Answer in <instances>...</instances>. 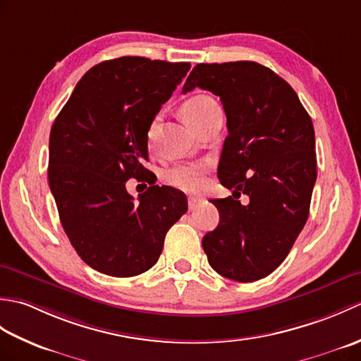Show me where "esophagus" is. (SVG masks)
<instances>
[{
	"label": "esophagus",
	"mask_w": 361,
	"mask_h": 361,
	"mask_svg": "<svg viewBox=\"0 0 361 361\" xmlns=\"http://www.w3.org/2000/svg\"><path fill=\"white\" fill-rule=\"evenodd\" d=\"M203 202V198L202 197H189L188 198V206H189V209L192 211V209H197L198 208V204H200Z\"/></svg>",
	"instance_id": "obj_1"
}]
</instances>
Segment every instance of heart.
<instances>
[{
    "label": "heart",
    "mask_w": 361,
    "mask_h": 361,
    "mask_svg": "<svg viewBox=\"0 0 361 361\" xmlns=\"http://www.w3.org/2000/svg\"><path fill=\"white\" fill-rule=\"evenodd\" d=\"M219 104L214 101L211 96L206 94H197L189 97L188 101L183 102L181 105V116L185 119L190 127H194L198 121H200L206 113H208L212 106H217ZM158 127V118L150 122L147 128V140L152 141L153 136H155ZM166 180L169 185H172L178 189L185 190H194L202 183V169L197 164H189V166H176L167 172Z\"/></svg>",
    "instance_id": "obj_1"
}]
</instances>
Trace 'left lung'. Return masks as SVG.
<instances>
[{
  "label": "left lung",
  "instance_id": "left-lung-1",
  "mask_svg": "<svg viewBox=\"0 0 361 361\" xmlns=\"http://www.w3.org/2000/svg\"><path fill=\"white\" fill-rule=\"evenodd\" d=\"M220 97L228 136L217 175L233 197L214 198L219 226L203 250L219 274L262 279L287 257L309 217L317 181L313 124L288 83L256 62L198 63L183 87ZM248 195V205L236 198Z\"/></svg>",
  "mask_w": 361,
  "mask_h": 361
}]
</instances>
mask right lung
I'll use <instances>...</instances> for the list:
<instances>
[{"mask_svg":"<svg viewBox=\"0 0 361 361\" xmlns=\"http://www.w3.org/2000/svg\"><path fill=\"white\" fill-rule=\"evenodd\" d=\"M189 70L145 57L105 60L85 73L54 121L48 180L59 217L80 259L104 274L147 271L188 211L186 195L155 185L144 161L150 122ZM130 178L151 185L137 202L125 189Z\"/></svg>","mask_w":361,"mask_h":361,"instance_id":"add662e5","label":"right lung"}]
</instances>
